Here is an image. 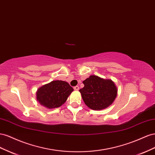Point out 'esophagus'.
<instances>
[{
  "mask_svg": "<svg viewBox=\"0 0 155 155\" xmlns=\"http://www.w3.org/2000/svg\"><path fill=\"white\" fill-rule=\"evenodd\" d=\"M73 88H74V90H76V91H77V90H79V87H78V86H74Z\"/></svg>",
  "mask_w": 155,
  "mask_h": 155,
  "instance_id": "esophagus-1",
  "label": "esophagus"
}]
</instances>
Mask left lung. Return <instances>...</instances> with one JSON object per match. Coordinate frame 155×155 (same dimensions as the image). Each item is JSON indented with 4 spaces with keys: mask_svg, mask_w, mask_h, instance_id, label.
Here are the masks:
<instances>
[{
    "mask_svg": "<svg viewBox=\"0 0 155 155\" xmlns=\"http://www.w3.org/2000/svg\"><path fill=\"white\" fill-rule=\"evenodd\" d=\"M84 87L79 90L84 102L90 108L99 110L107 108L114 102L117 89L113 81L91 75L83 81Z\"/></svg>",
    "mask_w": 155,
    "mask_h": 155,
    "instance_id": "left-lung-1",
    "label": "left lung"
}]
</instances>
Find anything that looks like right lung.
<instances>
[{
    "label": "right lung",
    "mask_w": 155,
    "mask_h": 155,
    "mask_svg": "<svg viewBox=\"0 0 155 155\" xmlns=\"http://www.w3.org/2000/svg\"><path fill=\"white\" fill-rule=\"evenodd\" d=\"M73 91L69 83L62 81H55L39 87L36 92L39 103L48 108L61 107Z\"/></svg>",
    "instance_id": "add662e5"
}]
</instances>
